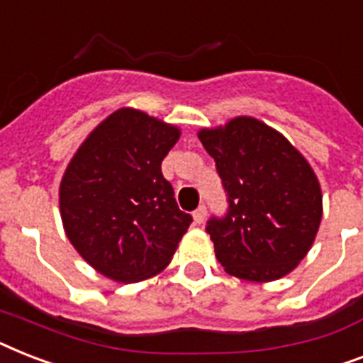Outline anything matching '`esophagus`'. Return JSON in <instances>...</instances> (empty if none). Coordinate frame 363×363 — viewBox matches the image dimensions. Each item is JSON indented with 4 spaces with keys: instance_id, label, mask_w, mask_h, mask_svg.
<instances>
[{
    "instance_id": "obj_1",
    "label": "esophagus",
    "mask_w": 363,
    "mask_h": 363,
    "mask_svg": "<svg viewBox=\"0 0 363 363\" xmlns=\"http://www.w3.org/2000/svg\"><path fill=\"white\" fill-rule=\"evenodd\" d=\"M205 216H207V207H205V205H201V207H197L196 211H194V222L196 223L205 222Z\"/></svg>"
}]
</instances>
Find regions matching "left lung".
<instances>
[{"label":"left lung","instance_id":"obj_1","mask_svg":"<svg viewBox=\"0 0 363 363\" xmlns=\"http://www.w3.org/2000/svg\"><path fill=\"white\" fill-rule=\"evenodd\" d=\"M199 140L216 162L228 211L207 233L225 272L272 281L306 257L323 216L313 169L284 135L252 117L203 128Z\"/></svg>","mask_w":363,"mask_h":363}]
</instances>
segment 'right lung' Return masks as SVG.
Instances as JSON below:
<instances>
[{
    "label": "right lung",
    "mask_w": 363,
    "mask_h": 363,
    "mask_svg": "<svg viewBox=\"0 0 363 363\" xmlns=\"http://www.w3.org/2000/svg\"><path fill=\"white\" fill-rule=\"evenodd\" d=\"M179 134L143 111L119 110L91 132L65 172L59 205L67 237L115 281L164 270L190 228L191 216L162 175Z\"/></svg>",
    "instance_id": "right-lung-1"
}]
</instances>
